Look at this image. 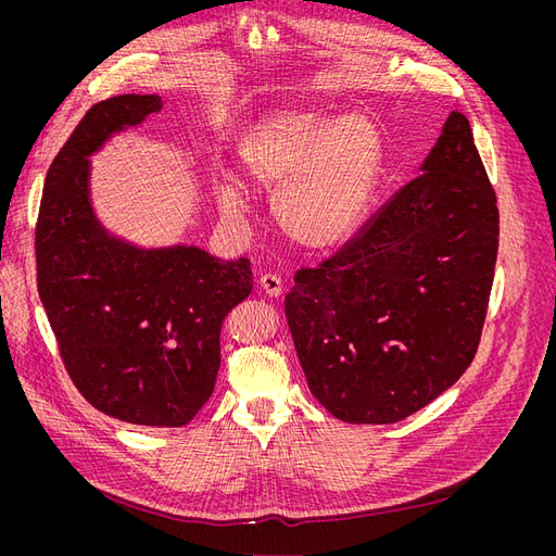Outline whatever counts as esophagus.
<instances>
[{"label":"esophagus","mask_w":556,"mask_h":556,"mask_svg":"<svg viewBox=\"0 0 556 556\" xmlns=\"http://www.w3.org/2000/svg\"><path fill=\"white\" fill-rule=\"evenodd\" d=\"M258 286H261V290H263V293H266L268 298H279L281 290H283L281 279H279L277 275H270V273H268V275H261Z\"/></svg>","instance_id":"1"}]
</instances>
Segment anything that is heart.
Returning <instances> with one entry per match:
<instances>
[{"mask_svg": "<svg viewBox=\"0 0 556 556\" xmlns=\"http://www.w3.org/2000/svg\"><path fill=\"white\" fill-rule=\"evenodd\" d=\"M381 143L361 114L338 119L281 110L261 119L239 149V178L252 191H273L270 210L283 237L298 248L325 252L358 229L376 185ZM223 218L245 216L239 187L216 193Z\"/></svg>", "mask_w": 556, "mask_h": 556, "instance_id": "b5f03b06", "label": "heart"}]
</instances>
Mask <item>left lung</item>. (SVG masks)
I'll return each mask as SVG.
<instances>
[{"label":"left lung","mask_w":556,"mask_h":556,"mask_svg":"<svg viewBox=\"0 0 556 556\" xmlns=\"http://www.w3.org/2000/svg\"><path fill=\"white\" fill-rule=\"evenodd\" d=\"M419 170L286 295L308 390L346 424L410 417L478 352L501 218L462 112Z\"/></svg>","instance_id":"obj_1"}]
</instances>
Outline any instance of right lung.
Wrapping results in <instances>:
<instances>
[{
  "label": "right lung",
  "mask_w": 556,
  "mask_h": 556,
  "mask_svg": "<svg viewBox=\"0 0 556 556\" xmlns=\"http://www.w3.org/2000/svg\"><path fill=\"white\" fill-rule=\"evenodd\" d=\"M162 110L122 94L87 114L47 170L36 227L38 293L78 392L137 426L189 424L214 392L225 315L252 293L248 258L116 239L90 202V155Z\"/></svg>",
  "instance_id": "right-lung-1"
}]
</instances>
